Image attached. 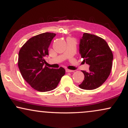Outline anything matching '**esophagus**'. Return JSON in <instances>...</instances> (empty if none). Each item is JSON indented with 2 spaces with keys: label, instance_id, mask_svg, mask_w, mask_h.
Returning <instances> with one entry per match:
<instances>
[{
  "label": "esophagus",
  "instance_id": "1",
  "mask_svg": "<svg viewBox=\"0 0 128 128\" xmlns=\"http://www.w3.org/2000/svg\"><path fill=\"white\" fill-rule=\"evenodd\" d=\"M66 72H74L73 71V70H70V69H68V68H67V69H66Z\"/></svg>",
  "mask_w": 128,
  "mask_h": 128
}]
</instances>
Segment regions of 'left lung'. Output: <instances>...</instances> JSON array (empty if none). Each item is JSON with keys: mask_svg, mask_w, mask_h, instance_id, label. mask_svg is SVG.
Instances as JSON below:
<instances>
[{"mask_svg": "<svg viewBox=\"0 0 128 128\" xmlns=\"http://www.w3.org/2000/svg\"><path fill=\"white\" fill-rule=\"evenodd\" d=\"M79 53L89 64V71H82L84 80L79 85L84 90L96 89L106 81L111 73L113 54L106 41L101 37L84 33L80 40Z\"/></svg>", "mask_w": 128, "mask_h": 128, "instance_id": "1", "label": "left lung"}]
</instances>
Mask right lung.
Instances as JSON below:
<instances>
[{
  "label": "right lung",
  "mask_w": 128,
  "mask_h": 128,
  "mask_svg": "<svg viewBox=\"0 0 128 128\" xmlns=\"http://www.w3.org/2000/svg\"><path fill=\"white\" fill-rule=\"evenodd\" d=\"M56 34L45 32L30 38L18 53V66L22 77L31 87L40 92L53 90L65 74L62 67L50 68L44 66V56Z\"/></svg>",
  "instance_id": "1"
}]
</instances>
